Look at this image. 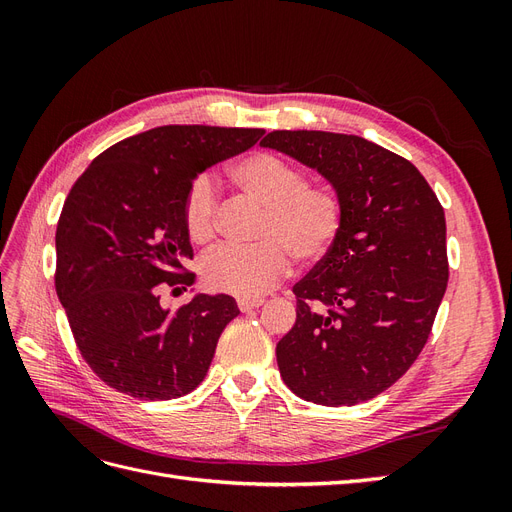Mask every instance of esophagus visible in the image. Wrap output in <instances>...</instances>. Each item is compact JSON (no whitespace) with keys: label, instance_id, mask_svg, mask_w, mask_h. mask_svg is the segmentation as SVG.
Returning <instances> with one entry per match:
<instances>
[{"label":"esophagus","instance_id":"34e87169","mask_svg":"<svg viewBox=\"0 0 512 512\" xmlns=\"http://www.w3.org/2000/svg\"><path fill=\"white\" fill-rule=\"evenodd\" d=\"M262 303H265L262 299H252V301H245V299H241V301H239V309H241V312H252V309L260 307Z\"/></svg>","mask_w":512,"mask_h":512}]
</instances>
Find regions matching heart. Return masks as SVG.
<instances>
[{
	"label": "heart",
	"instance_id": "heart-1",
	"mask_svg": "<svg viewBox=\"0 0 512 512\" xmlns=\"http://www.w3.org/2000/svg\"><path fill=\"white\" fill-rule=\"evenodd\" d=\"M232 181L260 207L256 247L228 245L203 262V280L209 288L237 299H260L290 269V256L303 265L320 260L331 250L342 228V203L327 188H312L292 164L252 153L232 168ZM183 220L194 243L207 245L218 235V192L211 177H198L183 203Z\"/></svg>",
	"mask_w": 512,
	"mask_h": 512
}]
</instances>
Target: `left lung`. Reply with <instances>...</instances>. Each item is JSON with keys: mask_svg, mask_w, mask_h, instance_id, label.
<instances>
[{"mask_svg": "<svg viewBox=\"0 0 512 512\" xmlns=\"http://www.w3.org/2000/svg\"><path fill=\"white\" fill-rule=\"evenodd\" d=\"M260 145L316 170L344 211L331 250L292 288L282 380L320 406L361 404L406 374L431 333L448 282L444 209L414 164L367 138L275 130Z\"/></svg>", "mask_w": 512, "mask_h": 512, "instance_id": "1", "label": "left lung"}]
</instances>
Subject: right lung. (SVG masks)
<instances>
[{
    "instance_id": "right-lung-1",
    "label": "right lung",
    "mask_w": 512,
    "mask_h": 512,
    "mask_svg": "<svg viewBox=\"0 0 512 512\" xmlns=\"http://www.w3.org/2000/svg\"><path fill=\"white\" fill-rule=\"evenodd\" d=\"M265 130L160 126L89 164L57 224V297L83 359L113 389L149 401L192 393L207 376L226 324L228 294L192 290L170 309L160 288L192 286L183 203L207 168L258 143Z\"/></svg>"
}]
</instances>
